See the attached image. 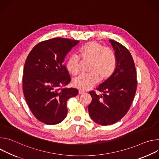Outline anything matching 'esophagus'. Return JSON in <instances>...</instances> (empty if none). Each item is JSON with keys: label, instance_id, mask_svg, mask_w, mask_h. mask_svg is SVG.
<instances>
[{"label": "esophagus", "instance_id": "esophagus-1", "mask_svg": "<svg viewBox=\"0 0 159 159\" xmlns=\"http://www.w3.org/2000/svg\"><path fill=\"white\" fill-rule=\"evenodd\" d=\"M79 93L80 94H82L85 93V91H84V90H79Z\"/></svg>", "mask_w": 159, "mask_h": 159}]
</instances>
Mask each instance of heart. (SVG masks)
Segmentation results:
<instances>
[{
    "mask_svg": "<svg viewBox=\"0 0 159 159\" xmlns=\"http://www.w3.org/2000/svg\"><path fill=\"white\" fill-rule=\"evenodd\" d=\"M78 57L72 55L66 62L67 70L73 75L80 72V60L89 61L88 74L80 75L74 79V87L82 90H86L96 85L99 79L102 81L109 79L116 70L117 57L112 50L106 48L102 44L92 41L85 43L80 48Z\"/></svg>",
    "mask_w": 159,
    "mask_h": 159,
    "instance_id": "b5f03b06",
    "label": "heart"
}]
</instances>
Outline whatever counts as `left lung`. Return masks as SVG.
Returning <instances> with one entry per match:
<instances>
[{"mask_svg":"<svg viewBox=\"0 0 159 159\" xmlns=\"http://www.w3.org/2000/svg\"><path fill=\"white\" fill-rule=\"evenodd\" d=\"M117 57V66L112 75L102 83L98 96L90 91L92 101L88 106L89 115L96 123L106 126L123 118L128 111L137 87V71L132 56L123 44L110 39Z\"/></svg>","mask_w":159,"mask_h":159,"instance_id":"8db88e82","label":"left lung"}]
</instances>
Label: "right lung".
<instances>
[{
    "instance_id": "1",
    "label": "right lung",
    "mask_w": 159,
    "mask_h": 159,
    "mask_svg": "<svg viewBox=\"0 0 159 159\" xmlns=\"http://www.w3.org/2000/svg\"><path fill=\"white\" fill-rule=\"evenodd\" d=\"M79 43L63 38L43 41L31 50L26 60L22 90L34 117L48 125H57L66 116V102L78 89L67 88L70 75L63 64L65 56Z\"/></svg>"
}]
</instances>
